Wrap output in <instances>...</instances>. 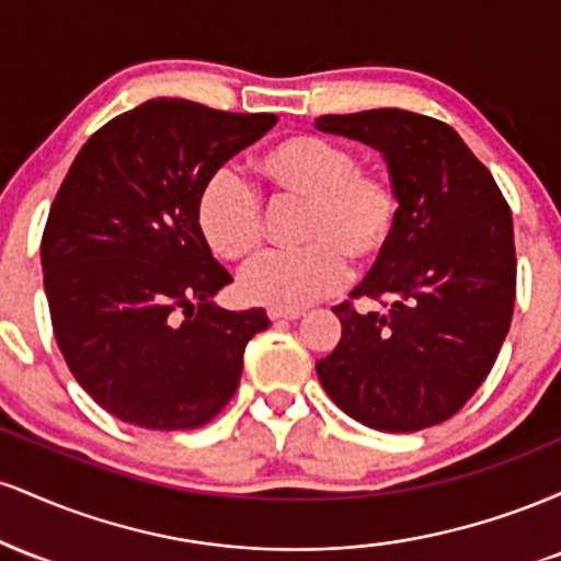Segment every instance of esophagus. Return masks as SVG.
I'll list each match as a JSON object with an SVG mask.
<instances>
[{"label": "esophagus", "mask_w": 561, "mask_h": 561, "mask_svg": "<svg viewBox=\"0 0 561 561\" xmlns=\"http://www.w3.org/2000/svg\"><path fill=\"white\" fill-rule=\"evenodd\" d=\"M300 317H302V311H282V308H272V311H268V319L272 321H293Z\"/></svg>", "instance_id": "esophagus-1"}]
</instances>
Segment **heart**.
Instances as JSON below:
<instances>
[{"mask_svg": "<svg viewBox=\"0 0 561 561\" xmlns=\"http://www.w3.org/2000/svg\"><path fill=\"white\" fill-rule=\"evenodd\" d=\"M255 169L274 197L302 199L295 253H272L244 272L240 293L255 306L300 311L343 287L347 261L371 266L398 224V192L388 173L362 169L337 141L298 134L268 147ZM197 227L218 259L250 261L263 244L261 199L231 171L205 179L195 205Z\"/></svg>", "mask_w": 561, "mask_h": 561, "instance_id": "b5f03b06", "label": "heart"}]
</instances>
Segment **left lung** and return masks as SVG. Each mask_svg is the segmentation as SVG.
Wrapping results in <instances>:
<instances>
[{
  "label": "left lung",
  "mask_w": 561,
  "mask_h": 561,
  "mask_svg": "<svg viewBox=\"0 0 561 561\" xmlns=\"http://www.w3.org/2000/svg\"><path fill=\"white\" fill-rule=\"evenodd\" d=\"M324 134L375 147L398 192L392 240L351 298L334 306L343 337L317 364L347 416L382 433L450 420L488 377L517 287L512 210L491 171L443 121L379 107L321 115Z\"/></svg>",
  "instance_id": "1"
}]
</instances>
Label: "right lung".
Listing matches in <instances>:
<instances>
[{
  "instance_id": "add662e5",
  "label": "right lung",
  "mask_w": 561,
  "mask_h": 561,
  "mask_svg": "<svg viewBox=\"0 0 561 561\" xmlns=\"http://www.w3.org/2000/svg\"><path fill=\"white\" fill-rule=\"evenodd\" d=\"M276 124L150 100L89 137L42 237L57 345L79 385L121 422L192 430L234 396L263 308L227 311L231 274L197 227V192Z\"/></svg>"
}]
</instances>
